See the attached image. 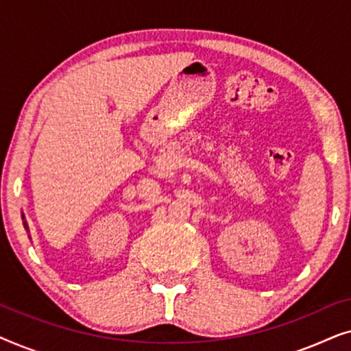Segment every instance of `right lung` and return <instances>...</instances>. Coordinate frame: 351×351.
I'll return each instance as SVG.
<instances>
[{
  "mask_svg": "<svg viewBox=\"0 0 351 351\" xmlns=\"http://www.w3.org/2000/svg\"><path fill=\"white\" fill-rule=\"evenodd\" d=\"M23 225H25V227H27V223H23Z\"/></svg>",
  "mask_w": 351,
  "mask_h": 351,
  "instance_id": "obj_1",
  "label": "right lung"
}]
</instances>
